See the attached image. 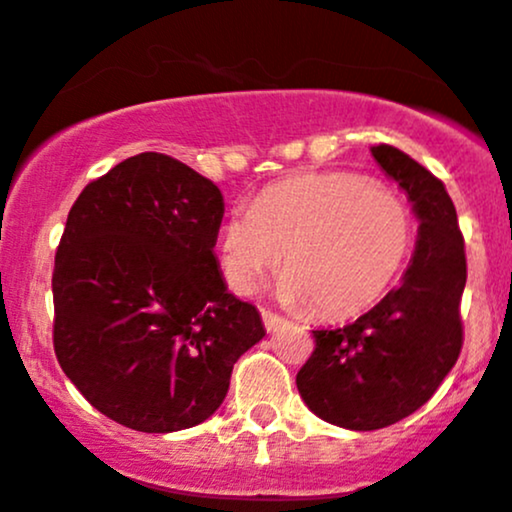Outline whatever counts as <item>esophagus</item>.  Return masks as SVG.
Here are the masks:
<instances>
[{"mask_svg": "<svg viewBox=\"0 0 512 512\" xmlns=\"http://www.w3.org/2000/svg\"><path fill=\"white\" fill-rule=\"evenodd\" d=\"M262 323H265L267 330H277L279 325L286 323V320H284L282 316H279V313L267 311V308H262Z\"/></svg>", "mask_w": 512, "mask_h": 512, "instance_id": "34e87169", "label": "esophagus"}]
</instances>
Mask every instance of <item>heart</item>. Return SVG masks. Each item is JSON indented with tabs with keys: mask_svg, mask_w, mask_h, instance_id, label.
<instances>
[{
	"mask_svg": "<svg viewBox=\"0 0 512 512\" xmlns=\"http://www.w3.org/2000/svg\"><path fill=\"white\" fill-rule=\"evenodd\" d=\"M413 245V213L384 184L352 172H318L274 184L221 230V265L238 291L272 272L279 294L325 318L364 311L389 289Z\"/></svg>",
	"mask_w": 512,
	"mask_h": 512,
	"instance_id": "heart-1",
	"label": "heart"
}]
</instances>
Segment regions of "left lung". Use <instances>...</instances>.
<instances>
[{
	"instance_id": "obj_1",
	"label": "left lung",
	"mask_w": 512,
	"mask_h": 512,
	"mask_svg": "<svg viewBox=\"0 0 512 512\" xmlns=\"http://www.w3.org/2000/svg\"><path fill=\"white\" fill-rule=\"evenodd\" d=\"M372 155L420 221L411 267L401 286L355 323L313 330L316 347L296 374L303 403L318 418L362 432L418 411L464 342V238L445 184L393 145H374Z\"/></svg>"
}]
</instances>
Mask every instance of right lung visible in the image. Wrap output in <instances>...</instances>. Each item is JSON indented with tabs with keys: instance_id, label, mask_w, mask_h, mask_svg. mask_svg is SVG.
I'll return each instance as SVG.
<instances>
[{
	"instance_id": "right-lung-1",
	"label": "right lung",
	"mask_w": 512,
	"mask_h": 512,
	"mask_svg": "<svg viewBox=\"0 0 512 512\" xmlns=\"http://www.w3.org/2000/svg\"><path fill=\"white\" fill-rule=\"evenodd\" d=\"M223 196L162 153L94 179L67 213L53 269V347L106 418L138 432L204 423L265 325L213 255Z\"/></svg>"
}]
</instances>
